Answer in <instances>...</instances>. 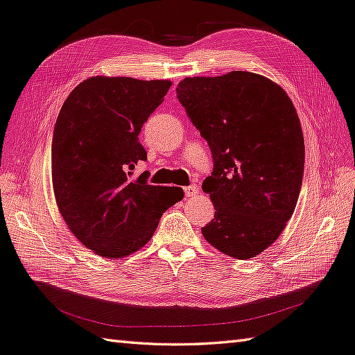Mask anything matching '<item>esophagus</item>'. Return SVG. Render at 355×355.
<instances>
[{
  "instance_id": "obj_1",
  "label": "esophagus",
  "mask_w": 355,
  "mask_h": 355,
  "mask_svg": "<svg viewBox=\"0 0 355 355\" xmlns=\"http://www.w3.org/2000/svg\"><path fill=\"white\" fill-rule=\"evenodd\" d=\"M184 193L187 197H193L198 193V188H197V185H189V187L184 188Z\"/></svg>"
}]
</instances>
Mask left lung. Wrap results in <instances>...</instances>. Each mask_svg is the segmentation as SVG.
<instances>
[{
    "label": "left lung",
    "mask_w": 355,
    "mask_h": 355,
    "mask_svg": "<svg viewBox=\"0 0 355 355\" xmlns=\"http://www.w3.org/2000/svg\"><path fill=\"white\" fill-rule=\"evenodd\" d=\"M176 93L212 153L202 189L215 215L203 236L223 254L254 257L279 238L298 202L304 138L295 107L280 85L244 71L185 78Z\"/></svg>",
    "instance_id": "1"
}]
</instances>
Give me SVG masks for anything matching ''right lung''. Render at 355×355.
Here are the masks:
<instances>
[{
	"instance_id": "1",
	"label": "right lung",
	"mask_w": 355,
	"mask_h": 355,
	"mask_svg": "<svg viewBox=\"0 0 355 355\" xmlns=\"http://www.w3.org/2000/svg\"><path fill=\"white\" fill-rule=\"evenodd\" d=\"M170 81L93 76L78 84L58 112L51 162L60 214L73 235L103 257H122L152 238L159 218L182 200L179 187L132 178L148 153L138 135Z\"/></svg>"
}]
</instances>
